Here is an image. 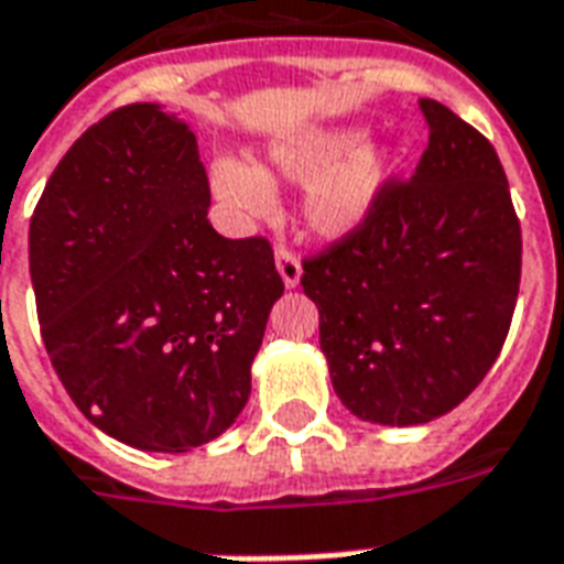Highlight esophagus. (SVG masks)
Listing matches in <instances>:
<instances>
[{
	"instance_id": "esophagus-1",
	"label": "esophagus",
	"mask_w": 564,
	"mask_h": 564,
	"mask_svg": "<svg viewBox=\"0 0 564 564\" xmlns=\"http://www.w3.org/2000/svg\"><path fill=\"white\" fill-rule=\"evenodd\" d=\"M274 262H278V271H281L283 283H286L290 290L299 286V281H302V262H299V257H295L293 250L278 248L274 250Z\"/></svg>"
}]
</instances>
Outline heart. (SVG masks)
<instances>
[{"mask_svg":"<svg viewBox=\"0 0 564 564\" xmlns=\"http://www.w3.org/2000/svg\"><path fill=\"white\" fill-rule=\"evenodd\" d=\"M361 128H314L269 145L265 164L218 161L212 185L232 212L260 218L274 206V176L307 182L304 218L328 239L356 232L377 208L398 154L388 143H361Z\"/></svg>","mask_w":564,"mask_h":564,"instance_id":"b5f03b06","label":"heart"}]
</instances>
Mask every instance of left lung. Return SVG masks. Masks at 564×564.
Here are the masks:
<instances>
[{
    "label": "left lung",
    "mask_w": 564,
    "mask_h": 564,
    "mask_svg": "<svg viewBox=\"0 0 564 564\" xmlns=\"http://www.w3.org/2000/svg\"><path fill=\"white\" fill-rule=\"evenodd\" d=\"M431 140L410 182L304 260L332 386L361 421L415 427L452 412L499 358L520 290V220L490 140L419 101Z\"/></svg>",
    "instance_id": "1"
}]
</instances>
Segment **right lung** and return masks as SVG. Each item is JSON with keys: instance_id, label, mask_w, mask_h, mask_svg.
Instances as JSON below:
<instances>
[{"instance_id": "add662e5", "label": "right lung", "mask_w": 564, "mask_h": 564, "mask_svg": "<svg viewBox=\"0 0 564 564\" xmlns=\"http://www.w3.org/2000/svg\"><path fill=\"white\" fill-rule=\"evenodd\" d=\"M208 203L194 131L128 104L65 152L29 224L50 361L77 410L140 452H191L239 419L283 295L269 239H224Z\"/></svg>"}]
</instances>
